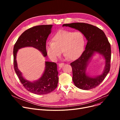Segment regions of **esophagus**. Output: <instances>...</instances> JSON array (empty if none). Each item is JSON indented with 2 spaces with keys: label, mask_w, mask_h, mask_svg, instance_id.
I'll return each mask as SVG.
<instances>
[{
  "label": "esophagus",
  "mask_w": 120,
  "mask_h": 120,
  "mask_svg": "<svg viewBox=\"0 0 120 120\" xmlns=\"http://www.w3.org/2000/svg\"><path fill=\"white\" fill-rule=\"evenodd\" d=\"M64 63H59V64H58V66H59V68H62L63 67V66L64 65Z\"/></svg>",
  "instance_id": "esophagus-1"
}]
</instances>
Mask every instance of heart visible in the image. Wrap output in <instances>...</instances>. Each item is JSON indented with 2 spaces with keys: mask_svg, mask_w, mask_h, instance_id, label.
Wrapping results in <instances>:
<instances>
[{
  "mask_svg": "<svg viewBox=\"0 0 120 120\" xmlns=\"http://www.w3.org/2000/svg\"><path fill=\"white\" fill-rule=\"evenodd\" d=\"M85 44L84 34L80 31L60 30L53 35L52 42H48L45 47L46 53L52 61H56L63 53L71 60L79 58Z\"/></svg>",
  "mask_w": 120,
  "mask_h": 120,
  "instance_id": "b5f03b06",
  "label": "heart"
}]
</instances>
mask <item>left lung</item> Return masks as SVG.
<instances>
[{"instance_id":"8db88e82","label":"left lung","mask_w":120,"mask_h":120,"mask_svg":"<svg viewBox=\"0 0 120 120\" xmlns=\"http://www.w3.org/2000/svg\"><path fill=\"white\" fill-rule=\"evenodd\" d=\"M63 26L69 27L79 30L87 41L85 50L80 57L71 63L72 69V80L75 86L83 90L95 88L101 83L110 71L111 47L104 31L93 25L85 23L65 24ZM95 53L102 55L105 59L103 73L91 77L86 73V68L92 57Z\"/></svg>"}]
</instances>
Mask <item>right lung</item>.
I'll return each mask as SVG.
<instances>
[{
	"instance_id": "obj_1",
	"label": "right lung",
	"mask_w": 120,
	"mask_h": 120,
	"mask_svg": "<svg viewBox=\"0 0 120 120\" xmlns=\"http://www.w3.org/2000/svg\"><path fill=\"white\" fill-rule=\"evenodd\" d=\"M52 27V25H43L27 30L18 38L14 47V65L16 75L25 89L38 95L49 93L57 87L59 79L57 64L54 62H45V68L42 76L38 80L30 82L23 77L21 72L19 70L16 54L18 49L21 48L32 47L39 50L44 57L47 56L46 40L51 33Z\"/></svg>"
}]
</instances>
